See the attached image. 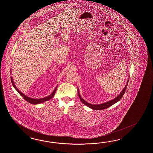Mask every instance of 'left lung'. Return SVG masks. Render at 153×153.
Masks as SVG:
<instances>
[{"label": "left lung", "mask_w": 153, "mask_h": 153, "mask_svg": "<svg viewBox=\"0 0 153 153\" xmlns=\"http://www.w3.org/2000/svg\"><path fill=\"white\" fill-rule=\"evenodd\" d=\"M128 81H128L126 86H125L124 88L122 90V91L121 92V93H120V94H119L117 97H116V98L112 100L111 101H108V102H105V103H102V104H92L87 103V102H86V101H85V100L82 98V97H81V96H80V94H79V91H78V96L79 97L80 100H81L83 103H84V104L86 105L87 107H90V108L92 109H95V110H102V109H106V108H108V107H109L110 106L112 105L113 104L116 103L117 102H118V101L122 98V97H123V94H124L125 92H126V88H127V86H128Z\"/></svg>", "instance_id": "left-lung-1"}]
</instances>
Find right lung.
Here are the masks:
<instances>
[{
	"instance_id": "obj_1",
	"label": "right lung",
	"mask_w": 153,
	"mask_h": 153,
	"mask_svg": "<svg viewBox=\"0 0 153 153\" xmlns=\"http://www.w3.org/2000/svg\"><path fill=\"white\" fill-rule=\"evenodd\" d=\"M11 81L12 85H13V87L15 88V90H16V91L18 92V93L22 96V98H24V99L25 101L28 102H29L30 103H31V104H40V103H42V102H46V101H49L50 99H51L52 97H53L54 94H55V92H56V90H57V87H56V88H55V89L53 91V92H52V94H50L48 97H45V98H40V99H33V98H30V97H27V96H26V95L24 94L23 93H22V92L16 87V86H15V85H14V83L13 82V81L12 77H11Z\"/></svg>"
}]
</instances>
